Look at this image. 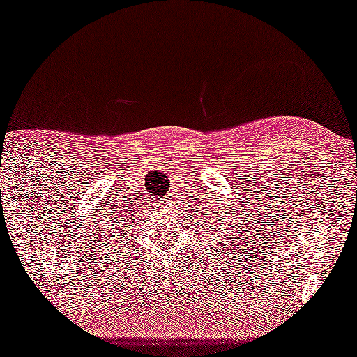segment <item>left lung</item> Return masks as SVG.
Masks as SVG:
<instances>
[{"label":"left lung","mask_w":357,"mask_h":357,"mask_svg":"<svg viewBox=\"0 0 357 357\" xmlns=\"http://www.w3.org/2000/svg\"><path fill=\"white\" fill-rule=\"evenodd\" d=\"M211 194H215V190H211ZM211 194H209V196H211ZM220 197H222L220 194H216V197H211V199H206V196L203 197V199L209 201V206L206 208V215H208L206 218H209L211 225H213V222H215V225L218 227V225H222V222H223V225H229L230 229H234V232H235V229H238V234H242V229H248L249 227L248 218H245V215H248L245 211H249V204L245 203V201L251 199V197L245 196V199H242V197H238L237 194H234V197H227V201L220 199ZM252 204H255V201H252ZM255 209L258 211V208H255ZM201 215H203V213H201ZM251 215H252V211H251ZM234 225H236L235 227H233ZM256 230H258V227H256ZM222 232H223V229H222ZM252 232H255V230H252ZM251 237H252V234H251Z\"/></svg>","instance_id":"obj_1"}]
</instances>
